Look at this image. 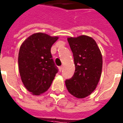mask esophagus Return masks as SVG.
I'll return each instance as SVG.
<instances>
[{
  "instance_id": "obj_1",
  "label": "esophagus",
  "mask_w": 123,
  "mask_h": 123,
  "mask_svg": "<svg viewBox=\"0 0 123 123\" xmlns=\"http://www.w3.org/2000/svg\"><path fill=\"white\" fill-rule=\"evenodd\" d=\"M62 69V66L59 67V71H61Z\"/></svg>"
}]
</instances>
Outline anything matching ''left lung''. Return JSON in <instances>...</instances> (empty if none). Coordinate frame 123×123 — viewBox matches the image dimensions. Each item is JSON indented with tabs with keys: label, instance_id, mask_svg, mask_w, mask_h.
Segmentation results:
<instances>
[{
	"label": "left lung",
	"instance_id": "8db88e82",
	"mask_svg": "<svg viewBox=\"0 0 123 123\" xmlns=\"http://www.w3.org/2000/svg\"><path fill=\"white\" fill-rule=\"evenodd\" d=\"M73 52L75 71L66 80L68 92L75 97L83 98L93 92L101 76L102 56L95 41L88 36L68 38Z\"/></svg>",
	"mask_w": 123,
	"mask_h": 123
}]
</instances>
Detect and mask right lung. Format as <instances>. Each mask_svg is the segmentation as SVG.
I'll return each mask as SVG.
<instances>
[{
    "label": "right lung",
    "mask_w": 123,
    "mask_h": 123,
    "mask_svg": "<svg viewBox=\"0 0 123 123\" xmlns=\"http://www.w3.org/2000/svg\"><path fill=\"white\" fill-rule=\"evenodd\" d=\"M57 39L37 33L21 45L18 55L20 76L26 88L32 94L38 95L46 92L58 73L50 52Z\"/></svg>",
    "instance_id": "1"
}]
</instances>
